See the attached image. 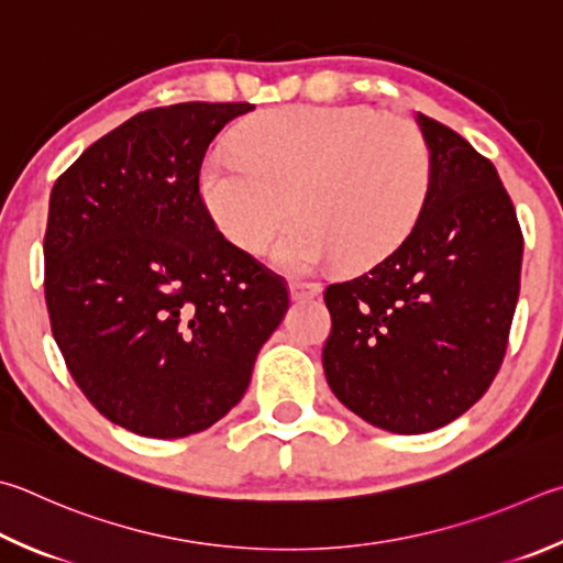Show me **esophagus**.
Instances as JSON below:
<instances>
[{"label": "esophagus", "mask_w": 563, "mask_h": 563, "mask_svg": "<svg viewBox=\"0 0 563 563\" xmlns=\"http://www.w3.org/2000/svg\"><path fill=\"white\" fill-rule=\"evenodd\" d=\"M320 292H322L320 283H308V280H295V283H290V298H292L295 302L312 300V298H317V295H320Z\"/></svg>", "instance_id": "esophagus-1"}]
</instances>
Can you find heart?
I'll use <instances>...</instances> for the list:
<instances>
[{
	"label": "heart",
	"instance_id": "b5f03b06",
	"mask_svg": "<svg viewBox=\"0 0 563 563\" xmlns=\"http://www.w3.org/2000/svg\"><path fill=\"white\" fill-rule=\"evenodd\" d=\"M431 150L416 125L362 106H295L263 115L233 152L203 162L199 187L213 223L258 251L298 213L271 253L288 273L342 258L374 265L411 236L431 194Z\"/></svg>",
	"mask_w": 563,
	"mask_h": 563
}]
</instances>
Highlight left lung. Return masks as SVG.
<instances>
[{
	"label": "left lung",
	"mask_w": 563,
	"mask_h": 563,
	"mask_svg": "<svg viewBox=\"0 0 563 563\" xmlns=\"http://www.w3.org/2000/svg\"><path fill=\"white\" fill-rule=\"evenodd\" d=\"M433 179L401 246L324 290L332 394L384 431H435L483 398L499 372L519 298L522 229L493 162L418 112Z\"/></svg>",
	"instance_id": "1"
}]
</instances>
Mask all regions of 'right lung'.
Listing matches in <instances>:
<instances>
[{"mask_svg": "<svg viewBox=\"0 0 563 563\" xmlns=\"http://www.w3.org/2000/svg\"><path fill=\"white\" fill-rule=\"evenodd\" d=\"M251 110L194 100L137 112L51 189V332L88 401L137 435L221 421L288 312L280 275L221 236L199 191L211 140Z\"/></svg>", "mask_w": 563, "mask_h": 563, "instance_id": "add662e5", "label": "right lung"}]
</instances>
